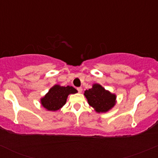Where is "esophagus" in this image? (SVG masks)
<instances>
[{"label":"esophagus","mask_w":158,"mask_h":158,"mask_svg":"<svg viewBox=\"0 0 158 158\" xmlns=\"http://www.w3.org/2000/svg\"><path fill=\"white\" fill-rule=\"evenodd\" d=\"M77 91L79 93H81V92H82V88H81V87H79V88H77Z\"/></svg>","instance_id":"obj_1"}]
</instances>
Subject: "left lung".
Listing matches in <instances>:
<instances>
[{"label": "left lung", "mask_w": 158, "mask_h": 158, "mask_svg": "<svg viewBox=\"0 0 158 158\" xmlns=\"http://www.w3.org/2000/svg\"><path fill=\"white\" fill-rule=\"evenodd\" d=\"M89 106L98 112H106L111 109L115 104L116 96L98 84H94L92 89L85 91Z\"/></svg>", "instance_id": "left-lung-1"}]
</instances>
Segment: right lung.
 <instances>
[{"instance_id":"right-lung-1","label":"right lung","mask_w":158,"mask_h":158,"mask_svg":"<svg viewBox=\"0 0 158 158\" xmlns=\"http://www.w3.org/2000/svg\"><path fill=\"white\" fill-rule=\"evenodd\" d=\"M77 90L73 86H60L56 85L49 89V92L41 98V104L49 111H57L66 102L69 94H74Z\"/></svg>"}]
</instances>
